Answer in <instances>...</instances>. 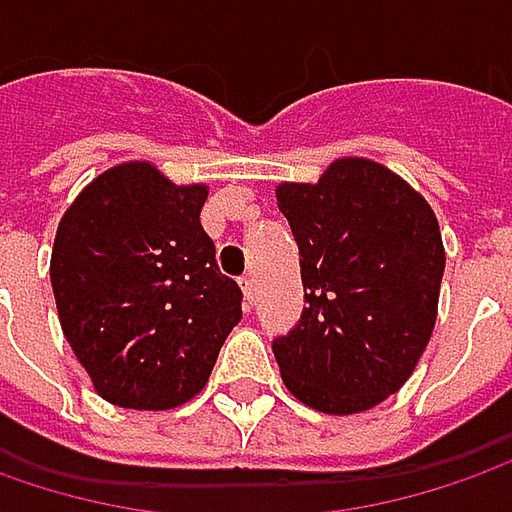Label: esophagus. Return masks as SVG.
Segmentation results:
<instances>
[{
    "instance_id": "obj_1",
    "label": "esophagus",
    "mask_w": 512,
    "mask_h": 512,
    "mask_svg": "<svg viewBox=\"0 0 512 512\" xmlns=\"http://www.w3.org/2000/svg\"><path fill=\"white\" fill-rule=\"evenodd\" d=\"M240 289H243V301H246V307H252V301H255V278H252V275L240 278Z\"/></svg>"
}]
</instances>
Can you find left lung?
Returning <instances> with one entry per match:
<instances>
[{
  "label": "left lung",
  "instance_id": "obj_1",
  "mask_svg": "<svg viewBox=\"0 0 512 512\" xmlns=\"http://www.w3.org/2000/svg\"><path fill=\"white\" fill-rule=\"evenodd\" d=\"M301 252L304 313L272 353L295 400L359 414L397 394L437 321L446 252L432 205L379 162L345 156L318 182H281Z\"/></svg>",
  "mask_w": 512,
  "mask_h": 512
}]
</instances>
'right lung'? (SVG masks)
Here are the masks:
<instances>
[{"mask_svg": "<svg viewBox=\"0 0 512 512\" xmlns=\"http://www.w3.org/2000/svg\"><path fill=\"white\" fill-rule=\"evenodd\" d=\"M208 185L150 162L95 176L66 208L51 289L66 342L106 403L167 411L196 397L243 318L199 223Z\"/></svg>", "mask_w": 512, "mask_h": 512, "instance_id": "obj_1", "label": "right lung"}]
</instances>
